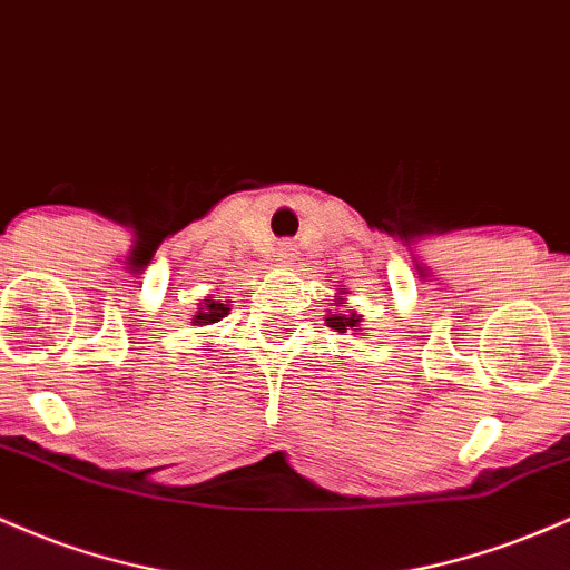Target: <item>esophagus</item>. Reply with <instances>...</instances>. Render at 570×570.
<instances>
[{"label":"esophagus","mask_w":570,"mask_h":570,"mask_svg":"<svg viewBox=\"0 0 570 570\" xmlns=\"http://www.w3.org/2000/svg\"><path fill=\"white\" fill-rule=\"evenodd\" d=\"M278 256H281V262H295V256H297L295 243H281Z\"/></svg>","instance_id":"34e87169"}]
</instances>
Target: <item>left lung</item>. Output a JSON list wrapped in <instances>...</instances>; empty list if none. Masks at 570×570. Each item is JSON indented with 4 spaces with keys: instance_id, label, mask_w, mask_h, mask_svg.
I'll return each mask as SVG.
<instances>
[{
    "instance_id": "8db88e82",
    "label": "left lung",
    "mask_w": 570,
    "mask_h": 570,
    "mask_svg": "<svg viewBox=\"0 0 570 570\" xmlns=\"http://www.w3.org/2000/svg\"><path fill=\"white\" fill-rule=\"evenodd\" d=\"M324 322H327V327H333L335 333H346V330H352V333L356 335L362 318H360V314H356V311H352V314H330L327 318H324Z\"/></svg>"
}]
</instances>
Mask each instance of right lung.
<instances>
[{"instance_id": "1", "label": "right lung", "mask_w": 570, "mask_h": 570, "mask_svg": "<svg viewBox=\"0 0 570 570\" xmlns=\"http://www.w3.org/2000/svg\"><path fill=\"white\" fill-rule=\"evenodd\" d=\"M227 303H229V299H210V297H208V299H205V303H203V308L197 311V316H194L191 324H197V327H205V324L222 322V318L229 314Z\"/></svg>"}]
</instances>
